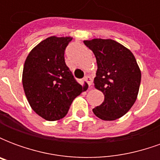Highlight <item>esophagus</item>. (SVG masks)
Instances as JSON below:
<instances>
[{
    "instance_id": "1",
    "label": "esophagus",
    "mask_w": 160,
    "mask_h": 160,
    "mask_svg": "<svg viewBox=\"0 0 160 160\" xmlns=\"http://www.w3.org/2000/svg\"><path fill=\"white\" fill-rule=\"evenodd\" d=\"M84 80H85L89 86H91V85L92 84V78H91L90 76H86L84 78Z\"/></svg>"
}]
</instances>
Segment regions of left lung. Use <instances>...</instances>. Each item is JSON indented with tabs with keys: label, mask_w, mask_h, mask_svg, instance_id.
Wrapping results in <instances>:
<instances>
[{
	"label": "left lung",
	"mask_w": 160,
	"mask_h": 160,
	"mask_svg": "<svg viewBox=\"0 0 160 160\" xmlns=\"http://www.w3.org/2000/svg\"><path fill=\"white\" fill-rule=\"evenodd\" d=\"M93 52L98 70L94 85L104 95V100L92 110L102 120L122 118L133 106L141 85V73L129 49L111 39L84 41Z\"/></svg>",
	"instance_id": "1"
}]
</instances>
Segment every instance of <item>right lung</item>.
<instances>
[{"mask_svg":"<svg viewBox=\"0 0 160 160\" xmlns=\"http://www.w3.org/2000/svg\"><path fill=\"white\" fill-rule=\"evenodd\" d=\"M72 38L50 37L26 57L22 83L31 107L47 121L64 118L83 88L65 63V49Z\"/></svg>","mask_w":160,"mask_h":160,"instance_id":"obj_1","label":"right lung"}]
</instances>
